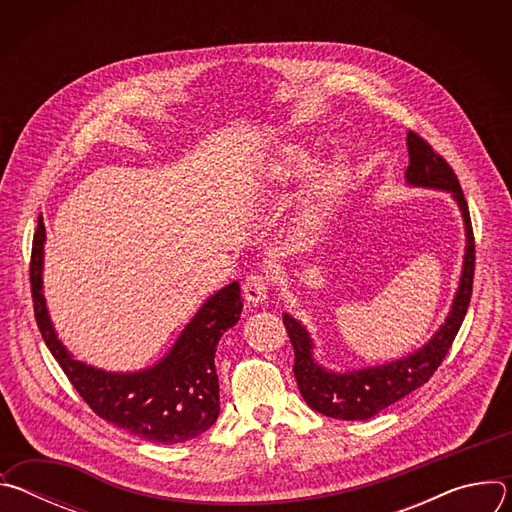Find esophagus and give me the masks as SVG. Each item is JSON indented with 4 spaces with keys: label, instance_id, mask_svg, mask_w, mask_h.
Wrapping results in <instances>:
<instances>
[{
    "label": "esophagus",
    "instance_id": "34e87169",
    "mask_svg": "<svg viewBox=\"0 0 512 512\" xmlns=\"http://www.w3.org/2000/svg\"><path fill=\"white\" fill-rule=\"evenodd\" d=\"M243 296L249 304L253 306H259V304H265L267 296H269V281L265 275H249L245 281H243Z\"/></svg>",
    "mask_w": 512,
    "mask_h": 512
}]
</instances>
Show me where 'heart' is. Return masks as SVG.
<instances>
[{"instance_id": "obj_1", "label": "heart", "mask_w": 512, "mask_h": 512, "mask_svg": "<svg viewBox=\"0 0 512 512\" xmlns=\"http://www.w3.org/2000/svg\"><path fill=\"white\" fill-rule=\"evenodd\" d=\"M314 152L308 148V145L302 143H287L281 150L269 158L261 170H259V182L263 188H285L289 184H294L296 180L304 178L312 168H314ZM332 186V174L326 170L322 172L316 182H314V200L308 206V214H314L320 210L322 200L328 196Z\"/></svg>"}]
</instances>
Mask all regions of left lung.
Listing matches in <instances>:
<instances>
[{
	"mask_svg": "<svg viewBox=\"0 0 512 512\" xmlns=\"http://www.w3.org/2000/svg\"><path fill=\"white\" fill-rule=\"evenodd\" d=\"M407 152V186L448 192L462 212L466 247L460 281L444 324L433 332V336L421 348L401 358L373 364V367H360L350 371H332L322 367L314 358L316 344L308 328L289 312H283V324L296 352L294 375L300 393L314 411L334 419H371L379 411L387 409L389 405L397 403L399 399L427 383L446 358L468 312L474 279V235L464 192L448 162L442 156H437L431 150V145L413 131L407 133Z\"/></svg>",
	"mask_w": 512,
	"mask_h": 512,
	"instance_id": "1",
	"label": "left lung"
}]
</instances>
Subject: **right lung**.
<instances>
[{
	"label": "right lung",
	"mask_w": 512,
	"mask_h": 512,
	"mask_svg": "<svg viewBox=\"0 0 512 512\" xmlns=\"http://www.w3.org/2000/svg\"><path fill=\"white\" fill-rule=\"evenodd\" d=\"M44 245L40 214L30 265L36 322L52 356L89 407L101 419L156 444H180L204 433L221 413L214 354L218 340L241 318L239 283L233 281L204 300L152 367L115 373L75 358L58 338L44 298Z\"/></svg>",
	"instance_id": "obj_1"
}]
</instances>
